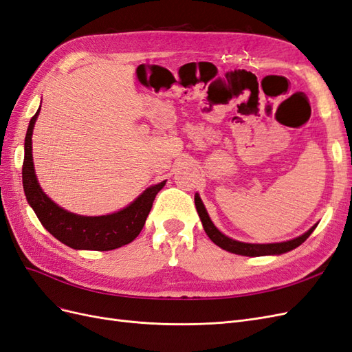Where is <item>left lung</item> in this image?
Segmentation results:
<instances>
[{
    "label": "left lung",
    "mask_w": 352,
    "mask_h": 352,
    "mask_svg": "<svg viewBox=\"0 0 352 352\" xmlns=\"http://www.w3.org/2000/svg\"><path fill=\"white\" fill-rule=\"evenodd\" d=\"M195 207L198 211V216L201 219L202 228H204L208 238L214 242L217 247L226 250L229 252L238 254V255H245V257H261V255H280L287 251H292L311 235L313 230L317 228L318 223H316L314 226H311L302 235L298 238H294L291 241H285V242H273V243H250V242H241L236 239H232L226 236L225 233H221L216 226L214 223L211 221L208 212L206 210L204 202L201 201L199 195L195 194Z\"/></svg>",
    "instance_id": "1"
}]
</instances>
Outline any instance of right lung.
Listing matches in <instances>:
<instances>
[{"instance_id": "add662e5", "label": "right lung", "mask_w": 352, "mask_h": 352, "mask_svg": "<svg viewBox=\"0 0 352 352\" xmlns=\"http://www.w3.org/2000/svg\"><path fill=\"white\" fill-rule=\"evenodd\" d=\"M39 110L32 117L25 138V160L22 168L25 195L36 217L52 236L73 250L110 251L131 243L140 235L150 214L155 195L163 189L166 180L146 188L124 208L105 216H80L56 204L42 190L35 175L32 155V133Z\"/></svg>"}]
</instances>
